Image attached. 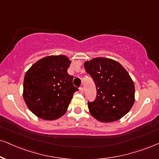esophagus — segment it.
I'll list each match as a JSON object with an SVG mask.
<instances>
[{"mask_svg": "<svg viewBox=\"0 0 159 159\" xmlns=\"http://www.w3.org/2000/svg\"><path fill=\"white\" fill-rule=\"evenodd\" d=\"M79 91H80V93H81V94H83V93H84V88H83V87H80Z\"/></svg>", "mask_w": 159, "mask_h": 159, "instance_id": "esophagus-1", "label": "esophagus"}]
</instances>
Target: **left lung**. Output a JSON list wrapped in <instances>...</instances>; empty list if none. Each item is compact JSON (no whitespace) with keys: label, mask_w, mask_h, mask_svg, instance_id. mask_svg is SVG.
Here are the masks:
<instances>
[{"label":"left lung","mask_w":159,"mask_h":159,"mask_svg":"<svg viewBox=\"0 0 159 159\" xmlns=\"http://www.w3.org/2000/svg\"><path fill=\"white\" fill-rule=\"evenodd\" d=\"M96 87L95 100L88 101L89 112L101 122H112L130 110L135 101V86L127 70L117 61L96 58L84 63Z\"/></svg>","instance_id":"left-lung-1"}]
</instances>
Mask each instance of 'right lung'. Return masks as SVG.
<instances>
[{
  "label": "right lung",
  "instance_id": "add662e5",
  "mask_svg": "<svg viewBox=\"0 0 159 159\" xmlns=\"http://www.w3.org/2000/svg\"><path fill=\"white\" fill-rule=\"evenodd\" d=\"M71 61L65 55H50L38 61L24 76V99L30 111L44 120L62 116L78 89L67 73Z\"/></svg>",
  "mask_w": 159,
  "mask_h": 159
}]
</instances>
